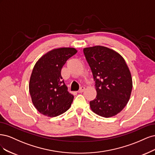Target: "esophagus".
<instances>
[{
    "label": "esophagus",
    "instance_id": "obj_1",
    "mask_svg": "<svg viewBox=\"0 0 155 155\" xmlns=\"http://www.w3.org/2000/svg\"><path fill=\"white\" fill-rule=\"evenodd\" d=\"M84 89H85V87L84 86H82L78 91V93H82L84 91Z\"/></svg>",
    "mask_w": 155,
    "mask_h": 155
}]
</instances>
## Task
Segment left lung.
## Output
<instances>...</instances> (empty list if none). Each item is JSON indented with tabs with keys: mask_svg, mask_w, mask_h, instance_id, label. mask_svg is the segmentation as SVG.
I'll use <instances>...</instances> for the list:
<instances>
[{
	"mask_svg": "<svg viewBox=\"0 0 155 155\" xmlns=\"http://www.w3.org/2000/svg\"><path fill=\"white\" fill-rule=\"evenodd\" d=\"M95 82L97 97L90 101L98 115L111 117L126 106L133 87L130 71L124 58L113 49L97 46L84 49Z\"/></svg>",
	"mask_w": 155,
	"mask_h": 155,
	"instance_id": "obj_1",
	"label": "left lung"
}]
</instances>
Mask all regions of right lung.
I'll use <instances>...</instances> for the list:
<instances>
[{
    "mask_svg": "<svg viewBox=\"0 0 155 155\" xmlns=\"http://www.w3.org/2000/svg\"><path fill=\"white\" fill-rule=\"evenodd\" d=\"M77 52L72 48L53 49L35 65L29 80V93L34 106L44 115L57 117L70 107L74 97L68 91L61 69Z\"/></svg>",
    "mask_w": 155,
    "mask_h": 155,
    "instance_id": "right-lung-1",
    "label": "right lung"
}]
</instances>
